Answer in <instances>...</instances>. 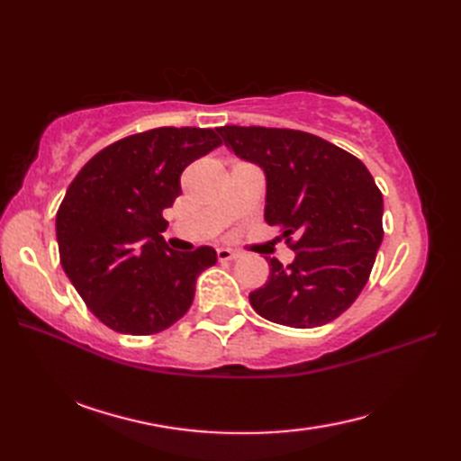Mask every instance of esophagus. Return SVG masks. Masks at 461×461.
<instances>
[{
    "instance_id": "1",
    "label": "esophagus",
    "mask_w": 461,
    "mask_h": 461,
    "mask_svg": "<svg viewBox=\"0 0 461 461\" xmlns=\"http://www.w3.org/2000/svg\"><path fill=\"white\" fill-rule=\"evenodd\" d=\"M218 259L220 261H233V259H238V253L228 249V248H220L218 249Z\"/></svg>"
}]
</instances>
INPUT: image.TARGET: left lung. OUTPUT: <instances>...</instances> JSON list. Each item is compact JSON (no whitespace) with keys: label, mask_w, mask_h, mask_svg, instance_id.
<instances>
[{"label":"left lung","mask_w":461,"mask_h":461,"mask_svg":"<svg viewBox=\"0 0 461 461\" xmlns=\"http://www.w3.org/2000/svg\"><path fill=\"white\" fill-rule=\"evenodd\" d=\"M230 150L266 172V221L295 259H269V279L249 293L263 319L311 329L345 312L365 289L382 243V194L357 156L315 134L220 126Z\"/></svg>","instance_id":"obj_1"}]
</instances>
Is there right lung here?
<instances>
[{
	"label": "right lung",
	"instance_id": "add662e5",
	"mask_svg": "<svg viewBox=\"0 0 461 461\" xmlns=\"http://www.w3.org/2000/svg\"><path fill=\"white\" fill-rule=\"evenodd\" d=\"M221 144L212 129L162 126L106 146L67 188L57 212L61 266L93 315L122 335L172 327L194 301L215 249L168 248L162 212L188 164Z\"/></svg>",
	"mask_w": 461,
	"mask_h": 461
}]
</instances>
